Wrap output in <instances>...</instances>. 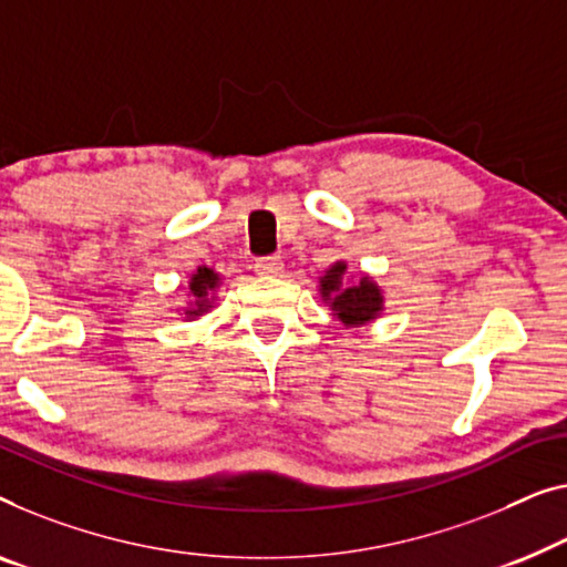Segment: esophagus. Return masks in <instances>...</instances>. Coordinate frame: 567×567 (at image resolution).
Listing matches in <instances>:
<instances>
[{
    "mask_svg": "<svg viewBox=\"0 0 567 567\" xmlns=\"http://www.w3.org/2000/svg\"><path fill=\"white\" fill-rule=\"evenodd\" d=\"M256 274H258V276H266V278L281 276V274H284V260H281V256L258 258V260H256Z\"/></svg>",
    "mask_w": 567,
    "mask_h": 567,
    "instance_id": "1",
    "label": "esophagus"
}]
</instances>
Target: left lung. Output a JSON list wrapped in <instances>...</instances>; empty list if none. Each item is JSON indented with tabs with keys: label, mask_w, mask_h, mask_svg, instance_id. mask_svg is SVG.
<instances>
[{
	"label": "left lung",
	"mask_w": 567,
	"mask_h": 567,
	"mask_svg": "<svg viewBox=\"0 0 567 567\" xmlns=\"http://www.w3.org/2000/svg\"><path fill=\"white\" fill-rule=\"evenodd\" d=\"M344 264H334L322 278V293L332 299V309L338 311V319L342 324H365L379 317L383 297L379 286L371 281L360 284H342Z\"/></svg>",
	"instance_id": "8db88e82"
}]
</instances>
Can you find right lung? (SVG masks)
Listing matches in <instances>:
<instances>
[{"label":"right lung","instance_id":"obj_1","mask_svg":"<svg viewBox=\"0 0 567 567\" xmlns=\"http://www.w3.org/2000/svg\"><path fill=\"white\" fill-rule=\"evenodd\" d=\"M217 286V274L212 268H199L192 276V297L196 299V303H192V309L186 311L188 317H199L204 309H207V293Z\"/></svg>","mask_w":567,"mask_h":567}]
</instances>
